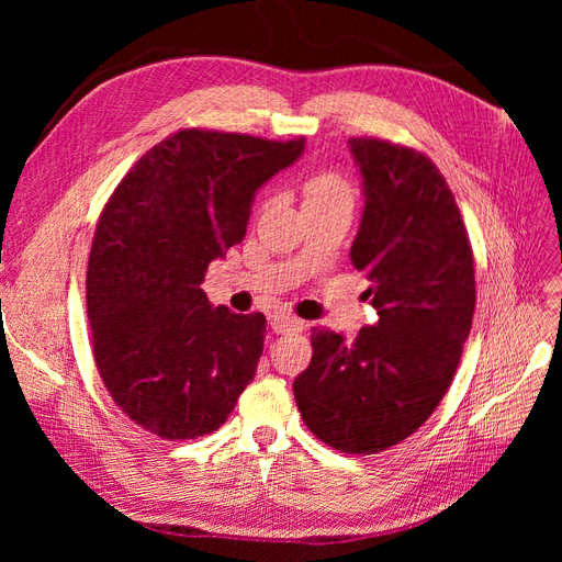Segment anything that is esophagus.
<instances>
[{
	"mask_svg": "<svg viewBox=\"0 0 562 562\" xmlns=\"http://www.w3.org/2000/svg\"><path fill=\"white\" fill-rule=\"evenodd\" d=\"M271 328H274V333H279V335L297 333L304 328V321L297 316H291V314H274L271 316Z\"/></svg>",
	"mask_w": 562,
	"mask_h": 562,
	"instance_id": "1",
	"label": "esophagus"
}]
</instances>
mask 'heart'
Wrapping results in <instances>:
<instances>
[{"mask_svg":"<svg viewBox=\"0 0 562 562\" xmlns=\"http://www.w3.org/2000/svg\"><path fill=\"white\" fill-rule=\"evenodd\" d=\"M304 206H326L335 201H351V184L335 171L312 173L302 184Z\"/></svg>","mask_w":562,"mask_h":562,"instance_id":"b5f03b06","label":"heart"}]
</instances>
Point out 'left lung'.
I'll return each mask as SVG.
<instances>
[{"mask_svg": "<svg viewBox=\"0 0 562 562\" xmlns=\"http://www.w3.org/2000/svg\"><path fill=\"white\" fill-rule=\"evenodd\" d=\"M366 192L351 262L375 326L353 342L312 330V363L293 382L310 431L349 454L398 446L431 417L454 378L475 307L473 252L450 187L422 151L351 138Z\"/></svg>", "mask_w": 562, "mask_h": 562, "instance_id": "1", "label": "left lung"}]
</instances>
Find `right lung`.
I'll list each match as a JSON object with an SVG mask.
<instances>
[{"mask_svg":"<svg viewBox=\"0 0 562 562\" xmlns=\"http://www.w3.org/2000/svg\"><path fill=\"white\" fill-rule=\"evenodd\" d=\"M302 149L304 138L182 128L108 199L87 271L93 359L112 401L145 431L213 434L252 380L265 314L213 307L201 283L244 241L255 192Z\"/></svg>","mask_w":562,"mask_h":562,"instance_id":"add662e5","label":"right lung"}]
</instances>
